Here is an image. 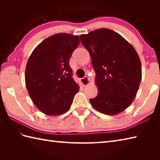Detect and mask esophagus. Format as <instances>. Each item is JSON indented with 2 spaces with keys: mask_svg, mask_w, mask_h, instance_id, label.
Masks as SVG:
<instances>
[{
  "mask_svg": "<svg viewBox=\"0 0 160 160\" xmlns=\"http://www.w3.org/2000/svg\"><path fill=\"white\" fill-rule=\"evenodd\" d=\"M80 82H81V83L82 84L83 86H87L88 84H89L90 80L87 77H84L83 78H81Z\"/></svg>",
  "mask_w": 160,
  "mask_h": 160,
  "instance_id": "1",
  "label": "esophagus"
}]
</instances>
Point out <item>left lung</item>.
<instances>
[{"label": "left lung", "mask_w": 160, "mask_h": 160, "mask_svg": "<svg viewBox=\"0 0 160 160\" xmlns=\"http://www.w3.org/2000/svg\"><path fill=\"white\" fill-rule=\"evenodd\" d=\"M89 52L96 72L98 96L90 99L102 113L117 115L136 96L142 80V64L136 51L113 30L101 28L80 36Z\"/></svg>", "instance_id": "8db88e82"}]
</instances>
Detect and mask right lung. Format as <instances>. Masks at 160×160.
<instances>
[{
    "instance_id": "1",
    "label": "right lung",
    "mask_w": 160,
    "mask_h": 160,
    "mask_svg": "<svg viewBox=\"0 0 160 160\" xmlns=\"http://www.w3.org/2000/svg\"><path fill=\"white\" fill-rule=\"evenodd\" d=\"M80 44L79 36L59 33L40 42L30 55L25 84L36 107L48 115L70 108L80 87L72 78L69 60Z\"/></svg>"
}]
</instances>
